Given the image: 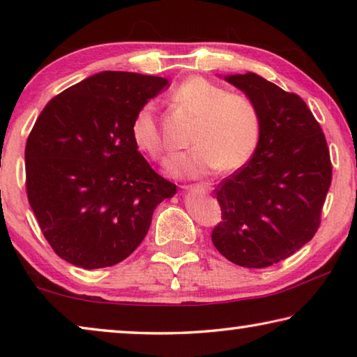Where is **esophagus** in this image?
I'll return each instance as SVG.
<instances>
[{
    "label": "esophagus",
    "instance_id": "obj_1",
    "mask_svg": "<svg viewBox=\"0 0 357 357\" xmlns=\"http://www.w3.org/2000/svg\"><path fill=\"white\" fill-rule=\"evenodd\" d=\"M198 190H202V192H209L211 190V185H208V184H204V183H200V184H197L195 185Z\"/></svg>",
    "mask_w": 357,
    "mask_h": 357
}]
</instances>
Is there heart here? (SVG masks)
I'll return each mask as SVG.
<instances>
[{"label":"heart","mask_w":357,"mask_h":357,"mask_svg":"<svg viewBox=\"0 0 357 357\" xmlns=\"http://www.w3.org/2000/svg\"><path fill=\"white\" fill-rule=\"evenodd\" d=\"M172 99L198 116L190 138L192 151L173 155L168 172L176 178H202L219 170L236 172L252 159L261 134L258 107L244 94H229L203 77H190L173 89ZM135 148L149 159L165 157L164 137L157 123L155 104L138 108L130 126Z\"/></svg>","instance_id":"b5f03b06"}]
</instances>
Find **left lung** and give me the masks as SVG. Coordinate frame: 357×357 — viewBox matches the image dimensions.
Returning a JSON list of instances; mask_svg holds the SVG:
<instances>
[{"label":"left lung","mask_w":357,"mask_h":357,"mask_svg":"<svg viewBox=\"0 0 357 357\" xmlns=\"http://www.w3.org/2000/svg\"><path fill=\"white\" fill-rule=\"evenodd\" d=\"M258 107L261 134L252 159L214 190L222 220L213 244L243 268H268L315 236L332 181L326 137L298 94L257 74L225 78Z\"/></svg>","instance_id":"8db88e82"}]
</instances>
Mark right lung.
I'll return each mask as SVG.
<instances>
[{"instance_id":"right-lung-1","label":"right lung","mask_w":357,"mask_h":357,"mask_svg":"<svg viewBox=\"0 0 357 357\" xmlns=\"http://www.w3.org/2000/svg\"><path fill=\"white\" fill-rule=\"evenodd\" d=\"M165 78L105 70L55 96L25 148L28 202L58 257L83 269L118 264L146 236L176 185L138 153L130 126Z\"/></svg>"}]
</instances>
